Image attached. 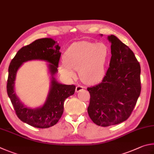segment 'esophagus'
I'll list each match as a JSON object with an SVG mask.
<instances>
[{
    "instance_id": "esophagus-1",
    "label": "esophagus",
    "mask_w": 154,
    "mask_h": 154,
    "mask_svg": "<svg viewBox=\"0 0 154 154\" xmlns=\"http://www.w3.org/2000/svg\"><path fill=\"white\" fill-rule=\"evenodd\" d=\"M83 88H84V87H83L82 86H81V85H77L76 87H75V91H76L77 93H79V92H80V91H82Z\"/></svg>"
}]
</instances>
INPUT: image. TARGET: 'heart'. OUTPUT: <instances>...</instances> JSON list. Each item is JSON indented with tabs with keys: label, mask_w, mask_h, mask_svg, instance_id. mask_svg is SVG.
<instances>
[{
	"label": "heart",
	"mask_w": 154,
	"mask_h": 154,
	"mask_svg": "<svg viewBox=\"0 0 154 154\" xmlns=\"http://www.w3.org/2000/svg\"><path fill=\"white\" fill-rule=\"evenodd\" d=\"M108 56L109 48L103 43L75 42L64 53V64L59 66V71L65 76L74 78L72 70H76L83 81L96 82L104 76Z\"/></svg>",
	"instance_id": "obj_1"
}]
</instances>
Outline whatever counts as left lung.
I'll list each match as a JSON object with an SVG mask.
<instances>
[{
	"instance_id": "obj_1",
	"label": "left lung",
	"mask_w": 154,
	"mask_h": 154,
	"mask_svg": "<svg viewBox=\"0 0 154 154\" xmlns=\"http://www.w3.org/2000/svg\"><path fill=\"white\" fill-rule=\"evenodd\" d=\"M108 40L112 44L109 67L101 83L87 88L88 116L104 127L127 120L141 90V67L134 53L114 35Z\"/></svg>"
}]
</instances>
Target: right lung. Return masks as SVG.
<instances>
[{
  "label": "right lung",
  "mask_w": 154,
  "mask_h": 154,
  "mask_svg": "<svg viewBox=\"0 0 154 154\" xmlns=\"http://www.w3.org/2000/svg\"><path fill=\"white\" fill-rule=\"evenodd\" d=\"M60 47L52 38H40L23 47L17 51L9 67L7 91L17 117L28 125L39 128H49L56 125L63 112L66 99L74 95L75 85H66L56 81L61 53ZM34 59L47 61L51 74V85L47 101L41 108L31 109L24 106L16 95L14 85L16 74L23 62Z\"/></svg>",
  "instance_id": "1"
}]
</instances>
